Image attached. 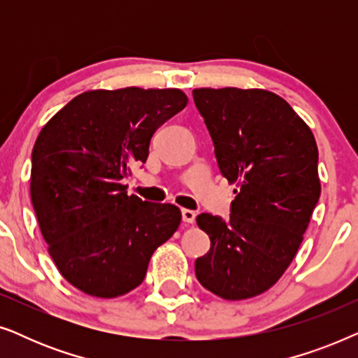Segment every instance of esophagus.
Instances as JSON below:
<instances>
[{
	"mask_svg": "<svg viewBox=\"0 0 358 358\" xmlns=\"http://www.w3.org/2000/svg\"><path fill=\"white\" fill-rule=\"evenodd\" d=\"M182 222L184 223H194L195 222V212L194 210H189V208H182Z\"/></svg>",
	"mask_w": 358,
	"mask_h": 358,
	"instance_id": "1",
	"label": "esophagus"
}]
</instances>
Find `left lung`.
Segmentation results:
<instances>
[{
  "label": "left lung",
  "instance_id": "left-lung-1",
  "mask_svg": "<svg viewBox=\"0 0 358 358\" xmlns=\"http://www.w3.org/2000/svg\"><path fill=\"white\" fill-rule=\"evenodd\" d=\"M223 178L236 182L229 220L200 213L210 251L195 261L202 285L224 300L266 292L287 271L321 194L310 127L264 90L192 91Z\"/></svg>",
  "mask_w": 358,
  "mask_h": 358
}]
</instances>
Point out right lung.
I'll return each mask as SVG.
<instances>
[{
    "label": "right lung",
    "mask_w": 358,
    "mask_h": 358,
    "mask_svg": "<svg viewBox=\"0 0 358 358\" xmlns=\"http://www.w3.org/2000/svg\"><path fill=\"white\" fill-rule=\"evenodd\" d=\"M185 104L179 90L87 91L38 134L34 212L53 262L78 290L99 298L134 290L151 254L178 229L176 205L127 195L122 180L146 163L151 136Z\"/></svg>",
    "instance_id": "obj_1"
}]
</instances>
